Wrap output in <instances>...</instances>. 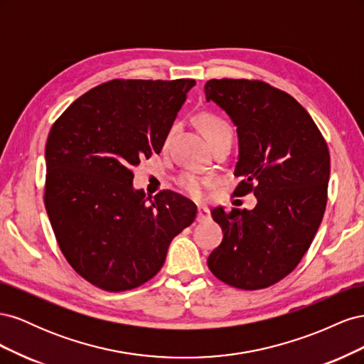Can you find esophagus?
<instances>
[{"instance_id":"34e87169","label":"esophagus","mask_w":364,"mask_h":364,"mask_svg":"<svg viewBox=\"0 0 364 364\" xmlns=\"http://www.w3.org/2000/svg\"><path fill=\"white\" fill-rule=\"evenodd\" d=\"M209 218H211V213H209L208 208H205V206L197 208V222L203 223V222H208Z\"/></svg>"}]
</instances>
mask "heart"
Here are the masks:
<instances>
[{
    "mask_svg": "<svg viewBox=\"0 0 364 364\" xmlns=\"http://www.w3.org/2000/svg\"><path fill=\"white\" fill-rule=\"evenodd\" d=\"M199 126L203 132V135L209 141V144L222 136H229V135L232 136V129H230V126L226 123V121L217 115H213V114L200 115ZM174 129H171V132ZM209 182L211 181H209L208 178H203V176H197L193 173H185L181 176V179H179L181 188L193 197L203 196Z\"/></svg>",
    "mask_w": 364,
    "mask_h": 364,
    "instance_id": "heart-1",
    "label": "heart"
}]
</instances>
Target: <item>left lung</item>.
I'll list each match as a JSON object with an SVG mask.
<instances>
[{"mask_svg":"<svg viewBox=\"0 0 364 364\" xmlns=\"http://www.w3.org/2000/svg\"><path fill=\"white\" fill-rule=\"evenodd\" d=\"M205 95L237 127L235 174L243 181L234 194L257 197L253 209H213L223 241L208 257V267L232 287L266 289L293 272L321 226L329 181L326 142L310 114L269 83L213 79Z\"/></svg>","mask_w":364,"mask_h":364,"instance_id":"left-lung-1","label":"left lung"}]
</instances>
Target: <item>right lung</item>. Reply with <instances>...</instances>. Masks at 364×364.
Listing matches in <instances>:
<instances>
[{
	"label": "right lung",
	"instance_id": "add662e5",
	"mask_svg": "<svg viewBox=\"0 0 364 364\" xmlns=\"http://www.w3.org/2000/svg\"><path fill=\"white\" fill-rule=\"evenodd\" d=\"M196 85L111 80L87 91L53 124L46 146V208L71 267L95 287L124 291L164 266L171 240L197 208L161 191L134 188V168L161 153Z\"/></svg>",
	"mask_w": 364,
	"mask_h": 364
}]
</instances>
